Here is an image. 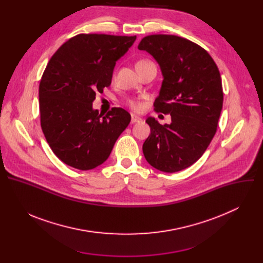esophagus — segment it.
I'll use <instances>...</instances> for the list:
<instances>
[{
    "label": "esophagus",
    "mask_w": 263,
    "mask_h": 263,
    "mask_svg": "<svg viewBox=\"0 0 263 263\" xmlns=\"http://www.w3.org/2000/svg\"><path fill=\"white\" fill-rule=\"evenodd\" d=\"M139 122H141V119H140L139 117H137V116H133V115H132V117H131V123H132V124H135V123H139Z\"/></svg>",
    "instance_id": "obj_1"
}]
</instances>
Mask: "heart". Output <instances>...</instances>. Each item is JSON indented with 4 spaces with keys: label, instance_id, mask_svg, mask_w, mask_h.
<instances>
[{
    "label": "heart",
    "instance_id": "1",
    "mask_svg": "<svg viewBox=\"0 0 263 263\" xmlns=\"http://www.w3.org/2000/svg\"><path fill=\"white\" fill-rule=\"evenodd\" d=\"M145 62H148V61H147V60H139L136 64H141V63H145ZM127 104H128V106H129L132 110H134V111H139V110L142 109V105H141L139 102L135 101V100L130 99V100H128Z\"/></svg>",
    "mask_w": 263,
    "mask_h": 263
}]
</instances>
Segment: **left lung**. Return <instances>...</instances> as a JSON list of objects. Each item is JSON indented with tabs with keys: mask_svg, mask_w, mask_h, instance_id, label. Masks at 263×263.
<instances>
[{
	"mask_svg": "<svg viewBox=\"0 0 263 263\" xmlns=\"http://www.w3.org/2000/svg\"><path fill=\"white\" fill-rule=\"evenodd\" d=\"M138 49L162 71L154 110L172 117L170 125L146 119L151 134L142 145L144 158L161 172L182 171L201 158L216 132L223 100L219 70L205 49L176 35L145 36Z\"/></svg>",
	"mask_w": 263,
	"mask_h": 263,
	"instance_id": "obj_1",
	"label": "left lung"
}]
</instances>
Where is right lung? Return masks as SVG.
Masks as SVG:
<instances>
[{
  "label": "right lung",
  "instance_id": "obj_1",
  "mask_svg": "<svg viewBox=\"0 0 263 263\" xmlns=\"http://www.w3.org/2000/svg\"><path fill=\"white\" fill-rule=\"evenodd\" d=\"M136 36L78 34L51 57L40 83L41 126L54 154L65 164L92 170L107 160L131 116L114 107L92 109L97 92L111 84L116 62Z\"/></svg>",
  "mask_w": 263,
  "mask_h": 263
}]
</instances>
